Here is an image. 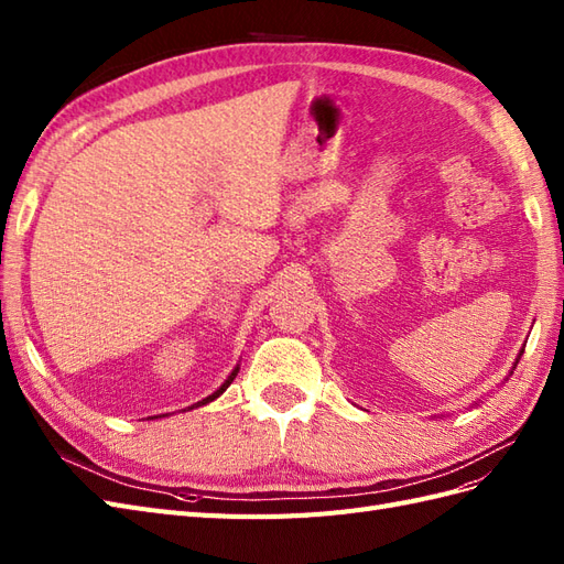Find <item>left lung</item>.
<instances>
[{"label": "left lung", "mask_w": 564, "mask_h": 564, "mask_svg": "<svg viewBox=\"0 0 564 564\" xmlns=\"http://www.w3.org/2000/svg\"><path fill=\"white\" fill-rule=\"evenodd\" d=\"M522 354H524V346H522V348H520V354H517V358H514V365H517V362H520V358H522ZM514 365H512V368H514ZM510 375H512V372H510Z\"/></svg>", "instance_id": "8db88e82"}]
</instances>
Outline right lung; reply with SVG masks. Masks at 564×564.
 Instances as JSON below:
<instances>
[{
  "label": "right lung",
  "mask_w": 564,
  "mask_h": 564,
  "mask_svg": "<svg viewBox=\"0 0 564 564\" xmlns=\"http://www.w3.org/2000/svg\"><path fill=\"white\" fill-rule=\"evenodd\" d=\"M237 372H239V365H237V368H235V370H232L230 375H227V379H225V382H223V384H220V387H218L216 391H213L210 395H206V399H204V401H199V403H194V405H189L187 410H192V408H199V405H206V403H210V401H216V399H218V395H220V393H223V391H225L227 387H230V384H232V379L237 377ZM165 415H169V413H165ZM165 415H154V417H165ZM154 417H149V420H154Z\"/></svg>",
  "instance_id": "right-lung-1"
}]
</instances>
